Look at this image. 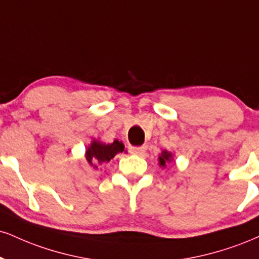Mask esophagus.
Segmentation results:
<instances>
[{
	"instance_id": "1",
	"label": "esophagus",
	"mask_w": 259,
	"mask_h": 259,
	"mask_svg": "<svg viewBox=\"0 0 259 259\" xmlns=\"http://www.w3.org/2000/svg\"><path fill=\"white\" fill-rule=\"evenodd\" d=\"M130 153L133 154H142L146 152L145 146H141V147H136V146H129Z\"/></svg>"
}]
</instances>
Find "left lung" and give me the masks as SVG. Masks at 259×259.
Masks as SVG:
<instances>
[{
  "label": "left lung",
  "instance_id": "1",
  "mask_svg": "<svg viewBox=\"0 0 259 259\" xmlns=\"http://www.w3.org/2000/svg\"><path fill=\"white\" fill-rule=\"evenodd\" d=\"M158 160H159V165L161 167H166V164L172 161V154L167 151H163L159 157H158Z\"/></svg>",
  "mask_w": 259,
  "mask_h": 259
}]
</instances>
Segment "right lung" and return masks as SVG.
I'll return each instance as SVG.
<instances>
[{"mask_svg":"<svg viewBox=\"0 0 259 259\" xmlns=\"http://www.w3.org/2000/svg\"><path fill=\"white\" fill-rule=\"evenodd\" d=\"M121 152H124V145L118 140H114L112 143H102L98 140H93L85 151V158L92 166L98 167L96 163L102 164L110 161L114 155Z\"/></svg>","mask_w":259,"mask_h":259,"instance_id":"1","label":"right lung"}]
</instances>
